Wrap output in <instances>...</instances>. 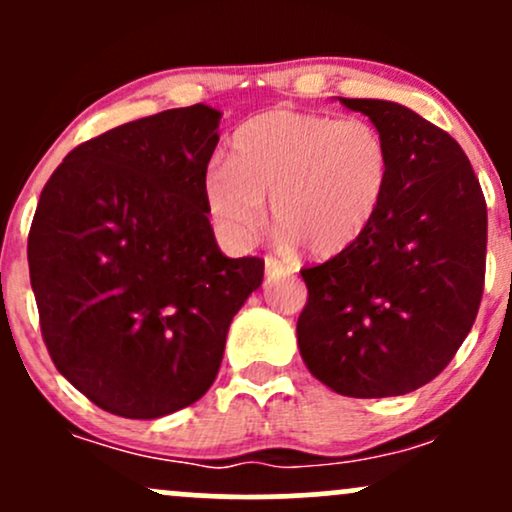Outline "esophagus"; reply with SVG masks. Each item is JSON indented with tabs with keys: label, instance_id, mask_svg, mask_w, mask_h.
I'll return each instance as SVG.
<instances>
[{
	"label": "esophagus",
	"instance_id": "34e87169",
	"mask_svg": "<svg viewBox=\"0 0 512 512\" xmlns=\"http://www.w3.org/2000/svg\"><path fill=\"white\" fill-rule=\"evenodd\" d=\"M264 272H267L269 279H274V276L289 274V267H286L284 262L276 260V257H264Z\"/></svg>",
	"mask_w": 512,
	"mask_h": 512
}]
</instances>
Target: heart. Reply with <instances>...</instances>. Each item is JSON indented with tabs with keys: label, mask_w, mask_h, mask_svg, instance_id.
I'll return each instance as SVG.
<instances>
[{
	"label": "heart",
	"mask_w": 512,
	"mask_h": 512,
	"mask_svg": "<svg viewBox=\"0 0 512 512\" xmlns=\"http://www.w3.org/2000/svg\"><path fill=\"white\" fill-rule=\"evenodd\" d=\"M231 161L204 173V202L216 231L248 248L264 226V199L281 240L310 257H334L363 238L383 204L392 156L366 120L269 110L243 122Z\"/></svg>",
	"instance_id": "obj_1"
}]
</instances>
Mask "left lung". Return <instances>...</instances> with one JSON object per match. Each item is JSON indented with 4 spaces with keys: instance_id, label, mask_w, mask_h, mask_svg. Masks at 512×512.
Listing matches in <instances>:
<instances>
[{
    "instance_id": "1",
    "label": "left lung",
    "mask_w": 512,
    "mask_h": 512,
    "mask_svg": "<svg viewBox=\"0 0 512 512\" xmlns=\"http://www.w3.org/2000/svg\"><path fill=\"white\" fill-rule=\"evenodd\" d=\"M339 103L383 132L392 170L363 238L301 272L308 303L298 349L339 395H407L431 383L472 330L484 291L486 202L448 132L392 101Z\"/></svg>"
}]
</instances>
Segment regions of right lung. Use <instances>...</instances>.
Returning <instances> with one entry per match:
<instances>
[{
    "mask_svg": "<svg viewBox=\"0 0 512 512\" xmlns=\"http://www.w3.org/2000/svg\"><path fill=\"white\" fill-rule=\"evenodd\" d=\"M219 122L202 103L127 122L76 146L40 192L28 267L45 346L110 414L195 404L262 284L260 257L223 255L207 219Z\"/></svg>",
    "mask_w": 512,
    "mask_h": 512,
    "instance_id": "right-lung-1",
    "label": "right lung"
}]
</instances>
